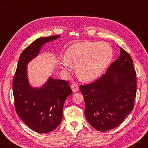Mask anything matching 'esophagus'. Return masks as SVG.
Listing matches in <instances>:
<instances>
[{
    "mask_svg": "<svg viewBox=\"0 0 148 148\" xmlns=\"http://www.w3.org/2000/svg\"><path fill=\"white\" fill-rule=\"evenodd\" d=\"M71 89H72L73 92H77L78 90V89H79V87H78V86L77 84H73L72 85H71Z\"/></svg>",
    "mask_w": 148,
    "mask_h": 148,
    "instance_id": "obj_1",
    "label": "esophagus"
}]
</instances>
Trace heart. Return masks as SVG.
Returning <instances> with one entry per match:
<instances>
[{
	"mask_svg": "<svg viewBox=\"0 0 148 148\" xmlns=\"http://www.w3.org/2000/svg\"><path fill=\"white\" fill-rule=\"evenodd\" d=\"M114 56L113 49L105 42L85 41L76 42L66 49L60 67L65 71L69 66H76V73L84 82L99 78L110 64Z\"/></svg>",
	"mask_w": 148,
	"mask_h": 148,
	"instance_id": "obj_1",
	"label": "heart"
}]
</instances>
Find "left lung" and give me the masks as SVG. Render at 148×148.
Wrapping results in <instances>:
<instances>
[{
  "mask_svg": "<svg viewBox=\"0 0 148 148\" xmlns=\"http://www.w3.org/2000/svg\"><path fill=\"white\" fill-rule=\"evenodd\" d=\"M120 55L105 75L92 83L80 86L85 101L84 115L100 132L119 125L134 107L136 78L131 56L120 47Z\"/></svg>",
  "mask_w": 148,
  "mask_h": 148,
  "instance_id": "1",
  "label": "left lung"
}]
</instances>
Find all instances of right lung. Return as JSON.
Here are the masks:
<instances>
[{
    "label": "right lung",
    "instance_id": "1",
    "mask_svg": "<svg viewBox=\"0 0 148 148\" xmlns=\"http://www.w3.org/2000/svg\"><path fill=\"white\" fill-rule=\"evenodd\" d=\"M51 36L35 40L22 52L13 79V93L18 115L36 132L49 133L59 126L67 97L72 93L69 83L50 77L42 86L33 87L29 82L27 65L44 44L59 39Z\"/></svg>",
    "mask_w": 148,
    "mask_h": 148
}]
</instances>
